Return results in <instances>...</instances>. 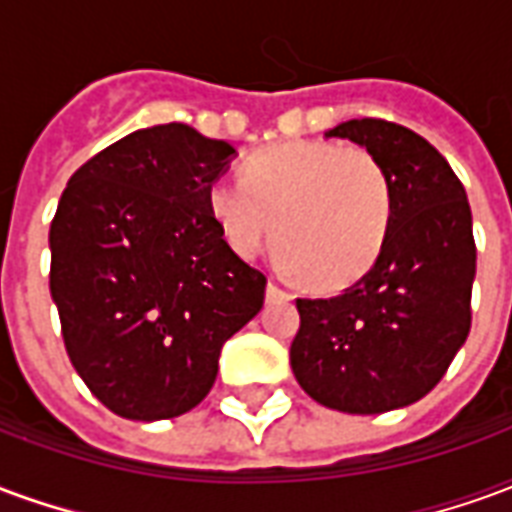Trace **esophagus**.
Segmentation results:
<instances>
[{"instance_id":"obj_1","label":"esophagus","mask_w":512,"mask_h":512,"mask_svg":"<svg viewBox=\"0 0 512 512\" xmlns=\"http://www.w3.org/2000/svg\"><path fill=\"white\" fill-rule=\"evenodd\" d=\"M266 299H268V301L290 299V293H288V290L279 288V285H274V282H268V285H266Z\"/></svg>"}]
</instances>
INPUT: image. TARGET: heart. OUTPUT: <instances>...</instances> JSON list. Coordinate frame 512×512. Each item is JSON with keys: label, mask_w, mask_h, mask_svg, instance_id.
Instances as JSON below:
<instances>
[{"label": "heart", "mask_w": 512, "mask_h": 512, "mask_svg": "<svg viewBox=\"0 0 512 512\" xmlns=\"http://www.w3.org/2000/svg\"><path fill=\"white\" fill-rule=\"evenodd\" d=\"M208 213L235 255L255 257L274 238L279 266L307 288L337 293L378 263L395 191L365 147L293 139L246 158L241 180H216Z\"/></svg>", "instance_id": "heart-1"}]
</instances>
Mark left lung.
<instances>
[{"label":"left lung","instance_id":"1","mask_svg":"<svg viewBox=\"0 0 512 512\" xmlns=\"http://www.w3.org/2000/svg\"><path fill=\"white\" fill-rule=\"evenodd\" d=\"M351 139L384 164L395 191L378 263L334 299H296L290 367L301 389L345 414L411 406L439 384L472 326L477 249L461 180L428 139L386 120H348Z\"/></svg>","mask_w":512,"mask_h":512}]
</instances>
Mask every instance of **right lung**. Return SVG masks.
<instances>
[{"instance_id": "add662e5", "label": "right lung", "mask_w": 512, "mask_h": 512, "mask_svg": "<svg viewBox=\"0 0 512 512\" xmlns=\"http://www.w3.org/2000/svg\"><path fill=\"white\" fill-rule=\"evenodd\" d=\"M235 147L183 123L139 128L73 172L49 233L65 351L117 417L156 422L211 392L222 345L266 277L224 244L208 189Z\"/></svg>"}]
</instances>
